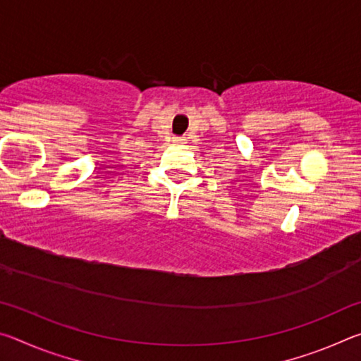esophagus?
I'll return each instance as SVG.
<instances>
[{
  "label": "esophagus",
  "instance_id": "esophagus-1",
  "mask_svg": "<svg viewBox=\"0 0 361 361\" xmlns=\"http://www.w3.org/2000/svg\"><path fill=\"white\" fill-rule=\"evenodd\" d=\"M173 142L175 143H183V142H185V140H183V138H178V137H176L175 140H173Z\"/></svg>",
  "mask_w": 361,
  "mask_h": 361
}]
</instances>
